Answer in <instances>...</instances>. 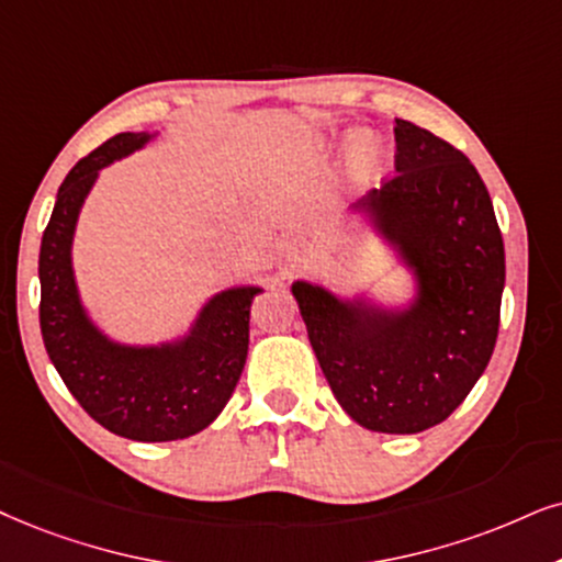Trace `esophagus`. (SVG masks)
Segmentation results:
<instances>
[{"label": "esophagus", "mask_w": 562, "mask_h": 562, "mask_svg": "<svg viewBox=\"0 0 562 562\" xmlns=\"http://www.w3.org/2000/svg\"><path fill=\"white\" fill-rule=\"evenodd\" d=\"M280 257H282V261H285L288 269H297V267L308 265L311 257H314V251H311V246L305 244V240L290 238L280 246Z\"/></svg>", "instance_id": "esophagus-1"}]
</instances>
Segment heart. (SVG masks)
I'll return each mask as SVG.
<instances>
[{"label":"heart","instance_id":"1","mask_svg":"<svg viewBox=\"0 0 562 562\" xmlns=\"http://www.w3.org/2000/svg\"><path fill=\"white\" fill-rule=\"evenodd\" d=\"M383 145L373 134H360L352 145V170L360 181H371L381 170Z\"/></svg>","mask_w":562,"mask_h":562}]
</instances>
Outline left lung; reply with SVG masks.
Wrapping results in <instances>:
<instances>
[{
    "label": "left lung",
    "instance_id": "left-lung-1",
    "mask_svg": "<svg viewBox=\"0 0 562 562\" xmlns=\"http://www.w3.org/2000/svg\"><path fill=\"white\" fill-rule=\"evenodd\" d=\"M394 173L363 207L420 274V303L366 314L322 288L293 295L331 394L375 432L443 423L485 371L501 324L506 254L480 173L451 142L396 119Z\"/></svg>",
    "mask_w": 562,
    "mask_h": 562
}]
</instances>
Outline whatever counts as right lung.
I'll return each mask as SVG.
<instances>
[{"instance_id": "right-lung-1", "label": "right lung", "mask_w": 562, "mask_h": 562, "mask_svg": "<svg viewBox=\"0 0 562 562\" xmlns=\"http://www.w3.org/2000/svg\"><path fill=\"white\" fill-rule=\"evenodd\" d=\"M145 139L147 134H116L64 179L41 238L38 318L48 358L80 407L105 430L150 443L194 436L231 400L246 363L248 308L259 288L220 293L179 347H116L88 324L69 261L77 212L98 170Z\"/></svg>"}]
</instances>
